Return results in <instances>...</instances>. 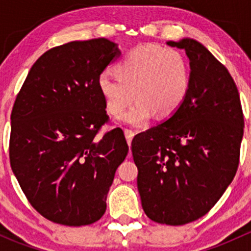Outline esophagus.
I'll return each instance as SVG.
<instances>
[{
  "instance_id": "1",
  "label": "esophagus",
  "mask_w": 251,
  "mask_h": 251,
  "mask_svg": "<svg viewBox=\"0 0 251 251\" xmlns=\"http://www.w3.org/2000/svg\"><path fill=\"white\" fill-rule=\"evenodd\" d=\"M124 133H125V137H126V141H127V143L131 144V141H132L133 136H135V132H133L132 130H130V128H125V130H124Z\"/></svg>"
}]
</instances>
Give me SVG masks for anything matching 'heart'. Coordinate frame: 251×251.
<instances>
[{
  "label": "heart",
  "instance_id": "heart-1",
  "mask_svg": "<svg viewBox=\"0 0 251 251\" xmlns=\"http://www.w3.org/2000/svg\"><path fill=\"white\" fill-rule=\"evenodd\" d=\"M118 77L102 74L98 90L107 110L113 115L123 113L119 120L128 125H146L156 115L166 118L176 113L191 87V70L186 57L175 48L156 45L131 50L115 65Z\"/></svg>",
  "mask_w": 251,
  "mask_h": 251
}]
</instances>
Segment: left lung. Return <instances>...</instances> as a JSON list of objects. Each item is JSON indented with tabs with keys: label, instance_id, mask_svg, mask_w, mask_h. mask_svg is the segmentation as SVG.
Segmentation results:
<instances>
[{
	"label": "left lung",
	"instance_id": "left-lung-1",
	"mask_svg": "<svg viewBox=\"0 0 251 251\" xmlns=\"http://www.w3.org/2000/svg\"><path fill=\"white\" fill-rule=\"evenodd\" d=\"M166 44L186 50L189 92L168 120L136 135L131 149L146 215L181 226L207 214L233 181L244 118L233 78L206 47L193 39Z\"/></svg>",
	"mask_w": 251,
	"mask_h": 251
}]
</instances>
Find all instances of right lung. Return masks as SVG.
<instances>
[{"mask_svg":"<svg viewBox=\"0 0 251 251\" xmlns=\"http://www.w3.org/2000/svg\"><path fill=\"white\" fill-rule=\"evenodd\" d=\"M121 54L107 39L50 48L35 62L11 114L9 159L29 203L50 221L85 226L107 209V194L128 151L108 121L98 77Z\"/></svg>","mask_w":251,"mask_h":251,"instance_id":"obj_1","label":"right lung"}]
</instances>
